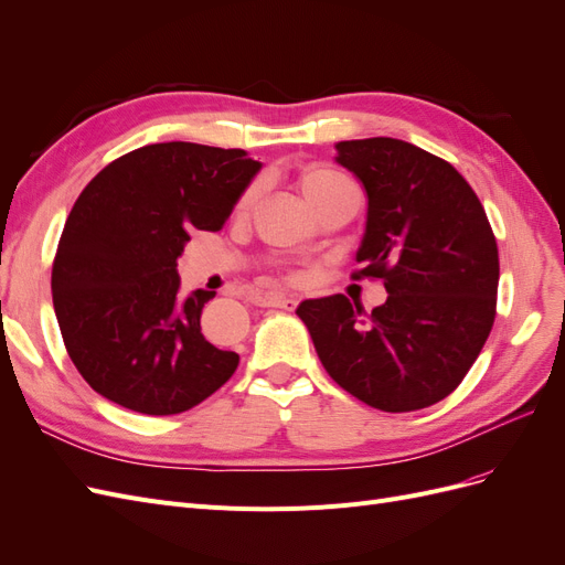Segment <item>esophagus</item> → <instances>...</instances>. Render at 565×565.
<instances>
[{
    "instance_id": "esophagus-1",
    "label": "esophagus",
    "mask_w": 565,
    "mask_h": 565,
    "mask_svg": "<svg viewBox=\"0 0 565 565\" xmlns=\"http://www.w3.org/2000/svg\"><path fill=\"white\" fill-rule=\"evenodd\" d=\"M264 306H273V309H285V311H295L299 299L292 295H266Z\"/></svg>"
}]
</instances>
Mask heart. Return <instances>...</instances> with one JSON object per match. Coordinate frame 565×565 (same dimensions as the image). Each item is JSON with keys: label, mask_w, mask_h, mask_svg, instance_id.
Wrapping results in <instances>:
<instances>
[{"label": "heart", "mask_w": 565, "mask_h": 565, "mask_svg": "<svg viewBox=\"0 0 565 565\" xmlns=\"http://www.w3.org/2000/svg\"><path fill=\"white\" fill-rule=\"evenodd\" d=\"M344 183H349V181L341 174H337L334 169H328V167H309L299 174L301 193H303L306 200L313 204V207L322 198H328L332 191H337V188L344 185ZM252 200H254V188H247V191L241 198V202H237V210H247ZM287 278H295V276L289 273Z\"/></svg>", "instance_id": "heart-1"}]
</instances>
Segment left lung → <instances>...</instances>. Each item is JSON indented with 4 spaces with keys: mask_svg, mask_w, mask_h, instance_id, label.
<instances>
[{
    "mask_svg": "<svg viewBox=\"0 0 565 565\" xmlns=\"http://www.w3.org/2000/svg\"><path fill=\"white\" fill-rule=\"evenodd\" d=\"M363 181L367 226L353 280L377 278L386 301L367 313L344 295L297 309L330 377L384 413L429 407L461 384L498 313L500 254L481 200L457 169L413 143H337Z\"/></svg>",
    "mask_w": 565,
    "mask_h": 565,
    "instance_id": "left-lung-1",
    "label": "left lung"
}]
</instances>
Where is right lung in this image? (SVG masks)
<instances>
[{"label": "right lung", "mask_w": 565, "mask_h": 565, "mask_svg": "<svg viewBox=\"0 0 565 565\" xmlns=\"http://www.w3.org/2000/svg\"><path fill=\"white\" fill-rule=\"evenodd\" d=\"M259 162L241 148L152 143L113 160L65 221L51 266L63 344L100 396L143 415H179L241 363L210 344L214 292L179 295L177 262L195 231H221Z\"/></svg>", "instance_id": "1"}]
</instances>
